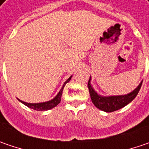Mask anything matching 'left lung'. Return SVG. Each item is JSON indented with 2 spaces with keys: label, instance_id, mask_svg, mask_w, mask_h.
Listing matches in <instances>:
<instances>
[{
  "label": "left lung",
  "instance_id": "1",
  "mask_svg": "<svg viewBox=\"0 0 149 149\" xmlns=\"http://www.w3.org/2000/svg\"><path fill=\"white\" fill-rule=\"evenodd\" d=\"M142 82L143 81H141V83L138 86V87H136L130 93L118 95V96H109V97H102L95 92L93 87L91 85V77L87 83V87L89 90L92 102L95 105V107L106 113H112L122 107H125L136 97L141 88Z\"/></svg>",
  "mask_w": 149,
  "mask_h": 149
}]
</instances>
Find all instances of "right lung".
I'll return each mask as SVG.
<instances>
[{
  "label": "right lung",
  "instance_id": "add662e5",
  "mask_svg": "<svg viewBox=\"0 0 149 149\" xmlns=\"http://www.w3.org/2000/svg\"><path fill=\"white\" fill-rule=\"evenodd\" d=\"M71 78H72V76L68 78L67 81L64 82V84H63V86H62V87L61 88L60 92H59L55 97H54L53 99H52V100L47 101V102H39V103H28V102H23V101L20 100V99H18V100L20 101L21 102H22L24 105L27 106V107H30V108H31V109L36 110V111H47V110H50V109L55 107L56 106H57V105L60 103L63 88H64L65 85L68 83V81L71 80Z\"/></svg>",
  "mask_w": 149,
  "mask_h": 149
}]
</instances>
